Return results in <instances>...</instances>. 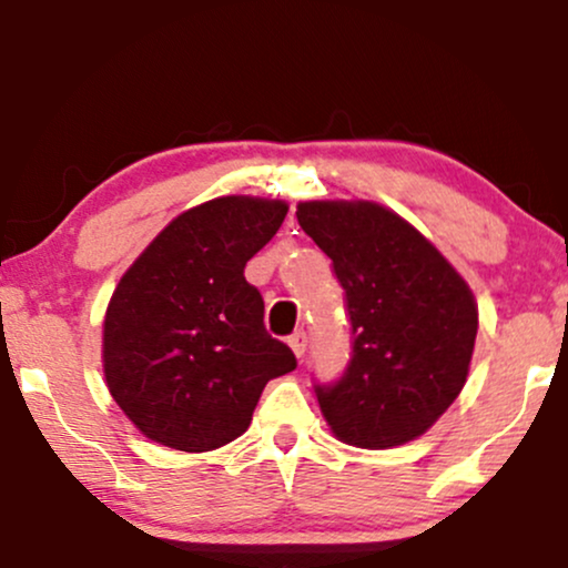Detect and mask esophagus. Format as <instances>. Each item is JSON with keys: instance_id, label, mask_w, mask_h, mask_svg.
Returning <instances> with one entry per match:
<instances>
[{"instance_id": "34e87169", "label": "esophagus", "mask_w": 568, "mask_h": 568, "mask_svg": "<svg viewBox=\"0 0 568 568\" xmlns=\"http://www.w3.org/2000/svg\"><path fill=\"white\" fill-rule=\"evenodd\" d=\"M288 344H291L293 355L304 357V352H306V334H304V331H296V334H291Z\"/></svg>"}]
</instances>
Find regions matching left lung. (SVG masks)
<instances>
[{
    "label": "left lung",
    "mask_w": 568,
    "mask_h": 568,
    "mask_svg": "<svg viewBox=\"0 0 568 568\" xmlns=\"http://www.w3.org/2000/svg\"><path fill=\"white\" fill-rule=\"evenodd\" d=\"M296 219L334 262L352 325L347 371L315 384L344 443L419 438L467 382L478 334L473 291L425 234L376 202H298Z\"/></svg>",
    "instance_id": "8db88e82"
}]
</instances>
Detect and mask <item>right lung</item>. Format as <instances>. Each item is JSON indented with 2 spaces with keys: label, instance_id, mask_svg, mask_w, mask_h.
Returning a JSON list of instances; mask_svg holds the SVG:
<instances>
[{
  "label": "right lung",
  "instance_id": "1",
  "mask_svg": "<svg viewBox=\"0 0 568 568\" xmlns=\"http://www.w3.org/2000/svg\"><path fill=\"white\" fill-rule=\"evenodd\" d=\"M285 213L283 200L243 194L202 202L122 275L103 321V376L146 438L189 454L226 446L251 425L266 382L296 368L245 280Z\"/></svg>",
  "mask_w": 568,
  "mask_h": 568
}]
</instances>
